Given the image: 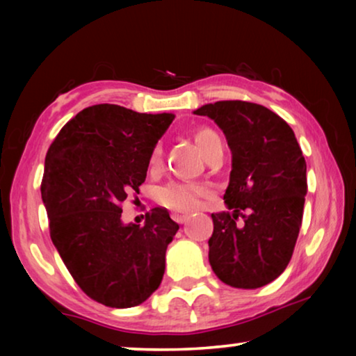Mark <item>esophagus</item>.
<instances>
[{"label":"esophagus","instance_id":"obj_1","mask_svg":"<svg viewBox=\"0 0 356 356\" xmlns=\"http://www.w3.org/2000/svg\"><path fill=\"white\" fill-rule=\"evenodd\" d=\"M171 218L176 221V222H179V225H184V222L190 218L188 215L186 213H184V212H172L171 213Z\"/></svg>","mask_w":356,"mask_h":356}]
</instances>
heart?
I'll use <instances>...</instances> for the list:
<instances>
[{"label":"heart","instance_id":"1","mask_svg":"<svg viewBox=\"0 0 356 356\" xmlns=\"http://www.w3.org/2000/svg\"><path fill=\"white\" fill-rule=\"evenodd\" d=\"M195 143L200 147L201 152L206 155V159H210L213 154L222 150V143L220 135L215 130L209 127L197 129L195 131ZM161 147H154L150 154L149 165L150 168H159L161 165ZM210 196L209 188L202 185L195 184H182V182H171L165 185L159 193V201L166 206L168 209L177 210V212H193V210L200 209L204 200Z\"/></svg>","mask_w":356,"mask_h":356}]
</instances>
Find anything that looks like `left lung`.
Listing matches in <instances>:
<instances>
[{
	"instance_id": "left-lung-1",
	"label": "left lung",
	"mask_w": 356,
	"mask_h": 356,
	"mask_svg": "<svg viewBox=\"0 0 356 356\" xmlns=\"http://www.w3.org/2000/svg\"><path fill=\"white\" fill-rule=\"evenodd\" d=\"M195 114L215 120L232 152L231 212L212 213L209 262L227 286L262 287L284 272L297 243L308 191L303 152L286 120L262 105L222 100Z\"/></svg>"
}]
</instances>
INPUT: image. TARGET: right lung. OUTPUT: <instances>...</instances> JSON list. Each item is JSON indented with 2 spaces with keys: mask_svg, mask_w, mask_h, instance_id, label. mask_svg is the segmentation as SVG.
Returning <instances> with one entry per match:
<instances>
[{
  "mask_svg": "<svg viewBox=\"0 0 356 356\" xmlns=\"http://www.w3.org/2000/svg\"><path fill=\"white\" fill-rule=\"evenodd\" d=\"M174 114L100 104L70 119L45 156L42 201L53 245L81 291L110 308L141 305L159 289L179 225L163 207L144 226L124 225L122 202L140 191L150 154Z\"/></svg>",
  "mask_w": 356,
  "mask_h": 356,
  "instance_id": "obj_1",
  "label": "right lung"
}]
</instances>
